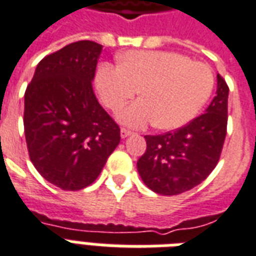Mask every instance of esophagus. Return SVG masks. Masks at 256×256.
Listing matches in <instances>:
<instances>
[{
  "instance_id": "1",
  "label": "esophagus",
  "mask_w": 256,
  "mask_h": 256,
  "mask_svg": "<svg viewBox=\"0 0 256 256\" xmlns=\"http://www.w3.org/2000/svg\"><path fill=\"white\" fill-rule=\"evenodd\" d=\"M132 134H133L132 130H128V128H120V137H122V138H126V137L132 136Z\"/></svg>"
}]
</instances>
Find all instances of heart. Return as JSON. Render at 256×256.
<instances>
[{
  "instance_id": "heart-1",
  "label": "heart",
  "mask_w": 256,
  "mask_h": 256,
  "mask_svg": "<svg viewBox=\"0 0 256 256\" xmlns=\"http://www.w3.org/2000/svg\"><path fill=\"white\" fill-rule=\"evenodd\" d=\"M96 84L112 111L141 92L142 98L119 112L124 124L144 128L156 122L162 130H176L203 110L214 89V74L207 64L181 53L130 50L119 56L116 66L100 64Z\"/></svg>"
}]
</instances>
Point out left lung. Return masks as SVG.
<instances>
[{"label": "left lung", "mask_w": 256, "mask_h": 256, "mask_svg": "<svg viewBox=\"0 0 256 256\" xmlns=\"http://www.w3.org/2000/svg\"><path fill=\"white\" fill-rule=\"evenodd\" d=\"M225 79L216 75V96L200 116L176 132L145 136L146 150L137 162L144 184L164 196L198 186L220 160L228 126Z\"/></svg>", "instance_id": "1"}]
</instances>
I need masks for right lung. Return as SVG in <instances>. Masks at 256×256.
<instances>
[{
  "label": "right lung",
  "instance_id": "1",
  "mask_svg": "<svg viewBox=\"0 0 256 256\" xmlns=\"http://www.w3.org/2000/svg\"><path fill=\"white\" fill-rule=\"evenodd\" d=\"M101 50L97 42L78 41L48 54L26 89L23 122L30 160L64 190L94 182L120 141V128L92 86Z\"/></svg>",
  "mask_w": 256,
  "mask_h": 256
}]
</instances>
